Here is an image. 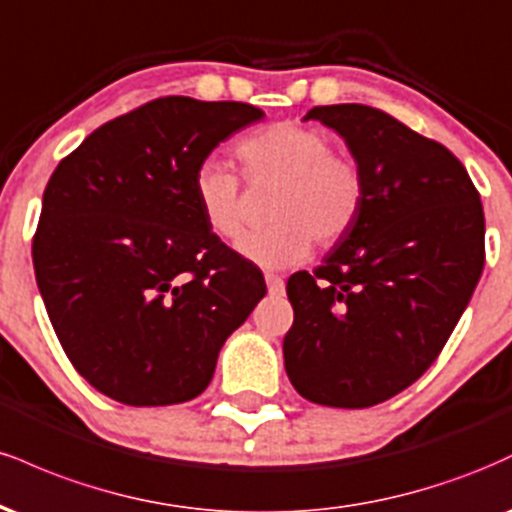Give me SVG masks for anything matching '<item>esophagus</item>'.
<instances>
[{"label": "esophagus", "instance_id": "obj_1", "mask_svg": "<svg viewBox=\"0 0 512 512\" xmlns=\"http://www.w3.org/2000/svg\"><path fill=\"white\" fill-rule=\"evenodd\" d=\"M264 281H267V289L272 296H281V293H284V279H281V276L267 274L264 276Z\"/></svg>", "mask_w": 512, "mask_h": 512}]
</instances>
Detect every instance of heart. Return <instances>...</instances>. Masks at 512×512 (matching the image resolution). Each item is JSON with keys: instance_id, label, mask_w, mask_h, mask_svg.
<instances>
[{"instance_id": "obj_1", "label": "heart", "mask_w": 512, "mask_h": 512, "mask_svg": "<svg viewBox=\"0 0 512 512\" xmlns=\"http://www.w3.org/2000/svg\"><path fill=\"white\" fill-rule=\"evenodd\" d=\"M325 129L303 122H276L240 139L236 156L248 185H274L267 199L272 223L238 240L245 260L264 269L301 264L313 250L339 243L354 228L366 199L358 161L332 151ZM192 195L204 226L219 238H236L243 228V185L223 163L204 161L192 180Z\"/></svg>"}]
</instances>
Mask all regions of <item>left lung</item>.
<instances>
[{"mask_svg":"<svg viewBox=\"0 0 512 512\" xmlns=\"http://www.w3.org/2000/svg\"><path fill=\"white\" fill-rule=\"evenodd\" d=\"M366 178L346 236L313 274H291L284 366L298 395L366 409L421 378L455 330L481 269L484 209L443 144L361 103L317 105Z\"/></svg>","mask_w":512,"mask_h":512,"instance_id":"8db88e82","label":"left lung"}]
</instances>
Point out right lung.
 <instances>
[{"label": "right lung", "instance_id": "right-lung-1", "mask_svg": "<svg viewBox=\"0 0 512 512\" xmlns=\"http://www.w3.org/2000/svg\"><path fill=\"white\" fill-rule=\"evenodd\" d=\"M264 113L166 96L105 122L50 175L33 267L64 354L129 407L207 390L223 342L267 286L204 226L192 180L223 139Z\"/></svg>", "mask_w": 512, "mask_h": 512}]
</instances>
